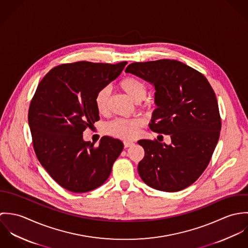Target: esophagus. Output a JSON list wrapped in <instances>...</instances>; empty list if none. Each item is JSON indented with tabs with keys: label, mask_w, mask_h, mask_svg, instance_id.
Returning a JSON list of instances; mask_svg holds the SVG:
<instances>
[{
	"label": "esophagus",
	"mask_w": 248,
	"mask_h": 248,
	"mask_svg": "<svg viewBox=\"0 0 248 248\" xmlns=\"http://www.w3.org/2000/svg\"><path fill=\"white\" fill-rule=\"evenodd\" d=\"M133 145H134V142H124V147H125V148H129V147H131V146H133Z\"/></svg>",
	"instance_id": "obj_1"
}]
</instances>
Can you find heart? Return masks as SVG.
Listing matches in <instances>:
<instances>
[{"instance_id":"b5f03b06","label":"heart","mask_w":248,"mask_h":248,"mask_svg":"<svg viewBox=\"0 0 248 248\" xmlns=\"http://www.w3.org/2000/svg\"><path fill=\"white\" fill-rule=\"evenodd\" d=\"M118 87L135 102L139 103L142 101L147 94V88L141 80L134 76H125L119 83ZM109 89L103 87L97 91L94 96V105L97 111L101 114L106 113L108 110V102L109 98ZM144 108L151 107L150 102H146ZM143 126V120L140 118H116L105 126V132L108 135L123 140H134L140 131V128Z\"/></svg>"}]
</instances>
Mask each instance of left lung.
<instances>
[{
    "mask_svg": "<svg viewBox=\"0 0 248 248\" xmlns=\"http://www.w3.org/2000/svg\"><path fill=\"white\" fill-rule=\"evenodd\" d=\"M155 89L149 125L170 135L172 143L139 141L145 155L139 174L150 187L177 192L193 184L208 166L219 138L221 120L215 92L200 71L177 60L136 62L126 68Z\"/></svg>",
    "mask_w": 248,
    "mask_h": 248,
    "instance_id": "1",
    "label": "left lung"
}]
</instances>
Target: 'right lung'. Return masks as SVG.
<instances>
[{
    "mask_svg": "<svg viewBox=\"0 0 248 248\" xmlns=\"http://www.w3.org/2000/svg\"><path fill=\"white\" fill-rule=\"evenodd\" d=\"M126 65V61L62 64L38 84L29 108L33 149L49 176L71 192L85 193L101 186L123 150L122 141L110 137H103L95 147L83 140V132L99 120L95 93Z\"/></svg>",
    "mask_w": 248,
    "mask_h": 248,
    "instance_id": "add662e5",
    "label": "right lung"
}]
</instances>
